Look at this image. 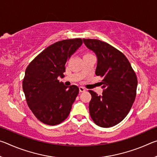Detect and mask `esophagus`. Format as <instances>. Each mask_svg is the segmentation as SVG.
Here are the masks:
<instances>
[{
	"mask_svg": "<svg viewBox=\"0 0 157 157\" xmlns=\"http://www.w3.org/2000/svg\"><path fill=\"white\" fill-rule=\"evenodd\" d=\"M79 92H84V91H86V89H85L84 87H82V86H79Z\"/></svg>",
	"mask_w": 157,
	"mask_h": 157,
	"instance_id": "esophagus-1",
	"label": "esophagus"
}]
</instances>
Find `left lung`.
Segmentation results:
<instances>
[{
    "label": "left lung",
    "mask_w": 157,
    "mask_h": 157,
    "mask_svg": "<svg viewBox=\"0 0 157 157\" xmlns=\"http://www.w3.org/2000/svg\"><path fill=\"white\" fill-rule=\"evenodd\" d=\"M97 57L95 75L102 78V95L89 90V112L97 125L113 127L123 120L136 98L137 78L127 57L115 48L98 39H83Z\"/></svg>",
    "instance_id": "8db88e82"
}]
</instances>
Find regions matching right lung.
Returning <instances> with one entry per match:
<instances>
[{"label":"right lung","mask_w":157,"mask_h":157,"mask_svg":"<svg viewBox=\"0 0 157 157\" xmlns=\"http://www.w3.org/2000/svg\"><path fill=\"white\" fill-rule=\"evenodd\" d=\"M82 44L81 39L57 41L37 55L26 68L23 81L26 101L44 124H58L69 115L79 88L66 86L58 78H64L66 62Z\"/></svg>","instance_id":"obj_1"}]
</instances>
